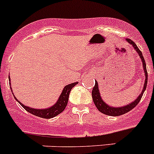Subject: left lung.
<instances>
[{
	"label": "left lung",
	"mask_w": 154,
	"mask_h": 154,
	"mask_svg": "<svg viewBox=\"0 0 154 154\" xmlns=\"http://www.w3.org/2000/svg\"><path fill=\"white\" fill-rule=\"evenodd\" d=\"M126 42L129 43L130 45H131L133 47V48L135 49V51L138 53L139 56L140 58L141 62L143 64V69L144 75H145V82H144L143 88L142 91H141L140 94L139 95V96H137V99L134 100L133 102H131L129 104L126 105V106H123L120 107H113L111 106H109L107 103H106V102L102 99L101 96H100V92H99V84H98L97 81L96 82L95 85L93 87V89H92V100H93L94 103L96 105V108L98 109L99 111H100L101 112H103V114H106V115L108 116H118L123 115V114L126 113V112H130V110L133 109L134 107L137 106L139 103V102L140 101L141 98L143 96V94L144 93V91L146 89V85H147V71H146V65L145 60H144V58L143 56L142 51L139 49L138 47L137 46V45L134 43V42H133L132 40L129 38H126Z\"/></svg>",
	"instance_id": "8db88e82"
}]
</instances>
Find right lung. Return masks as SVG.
<instances>
[{
	"instance_id": "obj_1",
	"label": "right lung",
	"mask_w": 154,
	"mask_h": 154,
	"mask_svg": "<svg viewBox=\"0 0 154 154\" xmlns=\"http://www.w3.org/2000/svg\"><path fill=\"white\" fill-rule=\"evenodd\" d=\"M8 79H9V82H10L9 83H10L11 85L10 76L8 77ZM77 84H78V82H73V83L72 84H69V85H65V86L64 87L62 93H61L60 96L58 98V101H57L55 104L53 105V106L46 109H34L31 108V107L27 106L24 105L23 103H21L19 100H17V98L14 96V99L18 102L19 104L21 105L24 109L27 110V111H28V112H30V113L33 114V115L36 116H38V117L41 118L51 119V118L55 117V116H58V114H60L61 112L65 109L66 106H67L69 93H70L71 92V89H72L73 87L75 85H77ZM11 89H12L11 87ZM12 94H14L13 92H12Z\"/></svg>"
}]
</instances>
